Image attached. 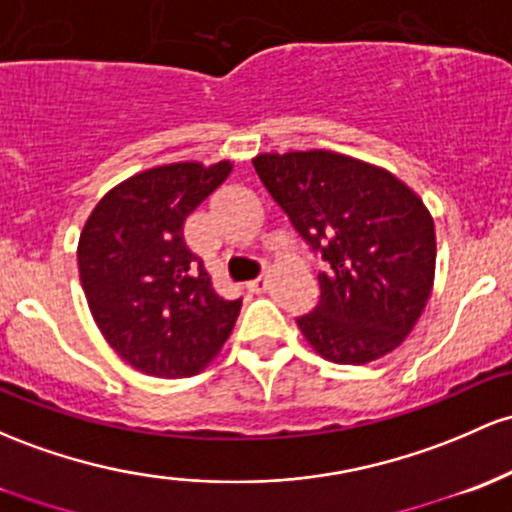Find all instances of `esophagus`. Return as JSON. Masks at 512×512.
<instances>
[{"label":"esophagus","mask_w":512,"mask_h":512,"mask_svg":"<svg viewBox=\"0 0 512 512\" xmlns=\"http://www.w3.org/2000/svg\"><path fill=\"white\" fill-rule=\"evenodd\" d=\"M267 286H269V279L267 277H260V279H255V282L247 284V289H250L252 294H265Z\"/></svg>","instance_id":"esophagus-1"}]
</instances>
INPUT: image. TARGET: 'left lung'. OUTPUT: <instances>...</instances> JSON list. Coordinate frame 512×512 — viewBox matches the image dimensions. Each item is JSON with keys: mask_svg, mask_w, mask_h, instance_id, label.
I'll list each match as a JSON object with an SVG mask.
<instances>
[{"mask_svg": "<svg viewBox=\"0 0 512 512\" xmlns=\"http://www.w3.org/2000/svg\"><path fill=\"white\" fill-rule=\"evenodd\" d=\"M257 177L313 250L320 301L296 318L335 364L396 350L418 323L435 279V223L423 199L384 167L330 150L262 153Z\"/></svg>", "mask_w": 512, "mask_h": 512, "instance_id": "1", "label": "left lung"}]
</instances>
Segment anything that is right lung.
<instances>
[{"instance_id":"right-lung-1","label":"right lung","mask_w":512,"mask_h":512,"mask_svg":"<svg viewBox=\"0 0 512 512\" xmlns=\"http://www.w3.org/2000/svg\"><path fill=\"white\" fill-rule=\"evenodd\" d=\"M233 162H172L101 196L77 245L84 296L101 335L138 372L182 379L221 352L243 299L213 291L184 243V221L228 179Z\"/></svg>"}]
</instances>
